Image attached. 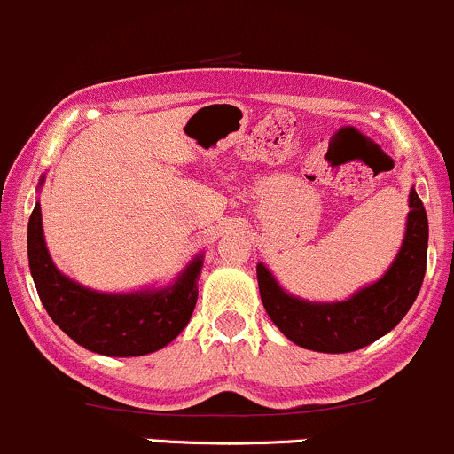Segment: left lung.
<instances>
[{"mask_svg": "<svg viewBox=\"0 0 454 454\" xmlns=\"http://www.w3.org/2000/svg\"><path fill=\"white\" fill-rule=\"evenodd\" d=\"M404 242L391 269L348 301L310 303L279 288L270 270L258 264L260 297L270 321L306 349L345 354L361 349L394 330L409 312L427 273L428 218L415 190L409 194Z\"/></svg>", "mask_w": 454, "mask_h": 454, "instance_id": "obj_1", "label": "left lung"}]
</instances>
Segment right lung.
Returning <instances> with one entry per match:
<instances>
[{
	"label": "right lung",
	"mask_w": 454,
	"mask_h": 454,
	"mask_svg": "<svg viewBox=\"0 0 454 454\" xmlns=\"http://www.w3.org/2000/svg\"><path fill=\"white\" fill-rule=\"evenodd\" d=\"M27 260L48 315L78 345L105 356H144L170 343L192 317L203 255L190 262L172 286L129 295L89 291L52 264L41 227V205L27 223Z\"/></svg>",
	"instance_id": "1"
}]
</instances>
